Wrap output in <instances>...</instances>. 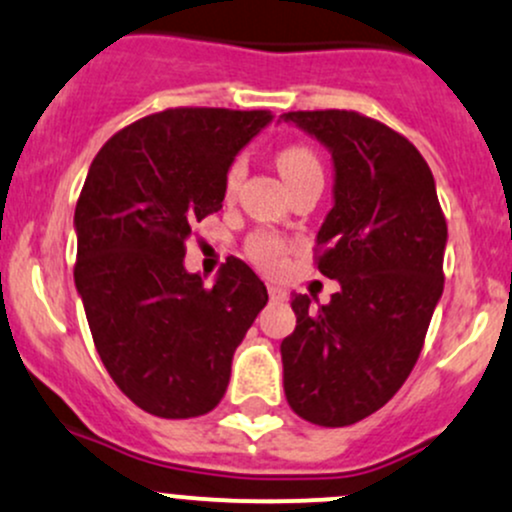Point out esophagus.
Here are the masks:
<instances>
[{"label": "esophagus", "mask_w": 512, "mask_h": 512, "mask_svg": "<svg viewBox=\"0 0 512 512\" xmlns=\"http://www.w3.org/2000/svg\"><path fill=\"white\" fill-rule=\"evenodd\" d=\"M268 295H271L273 300H288V293H285V288H280V285H268Z\"/></svg>", "instance_id": "1"}]
</instances>
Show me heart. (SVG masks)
Masks as SVG:
<instances>
[{
  "mask_svg": "<svg viewBox=\"0 0 512 512\" xmlns=\"http://www.w3.org/2000/svg\"><path fill=\"white\" fill-rule=\"evenodd\" d=\"M276 166L285 183H293V180L302 178V175L317 173V170H320V161H317V156L307 146H285L276 156ZM241 178H244V161H234L227 170V178H224V190H227V195H232V192L239 188ZM285 249H288V246H285V241L280 239V236L256 234L251 236L249 249L246 251H249V256L254 258L256 263H261V266H276L280 258H283Z\"/></svg>",
  "mask_w": 512,
  "mask_h": 512,
  "instance_id": "heart-1",
  "label": "heart"
}]
</instances>
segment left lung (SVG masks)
I'll list each match as a JSON object with an SVG mask.
<instances>
[{
	"label": "left lung",
	"mask_w": 512,
	"mask_h": 512,
	"mask_svg": "<svg viewBox=\"0 0 512 512\" xmlns=\"http://www.w3.org/2000/svg\"><path fill=\"white\" fill-rule=\"evenodd\" d=\"M332 153V210L317 268L339 280L327 305L295 295L283 339V388L302 420L346 427L388 403L410 376L444 290L447 222L415 146L344 109L288 112Z\"/></svg>",
	"instance_id": "left-lung-1"
}]
</instances>
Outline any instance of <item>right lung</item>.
I'll list each match as a JSON object with an SVG mask.
<instances>
[{
	"mask_svg": "<svg viewBox=\"0 0 512 512\" xmlns=\"http://www.w3.org/2000/svg\"><path fill=\"white\" fill-rule=\"evenodd\" d=\"M271 122L263 109H166L114 134L87 170L75 288L109 376L156 417L217 408L236 346L268 302L239 258L212 288L183 258L192 227L222 210L236 153Z\"/></svg>",
	"mask_w": 512,
	"mask_h": 512,
	"instance_id": "obj_1",
	"label": "right lung"
}]
</instances>
